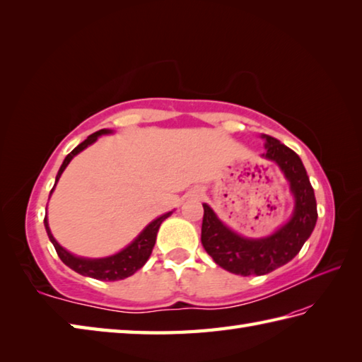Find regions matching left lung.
I'll list each match as a JSON object with an SVG mask.
<instances>
[{"mask_svg": "<svg viewBox=\"0 0 362 362\" xmlns=\"http://www.w3.org/2000/svg\"><path fill=\"white\" fill-rule=\"evenodd\" d=\"M266 152L261 157L274 161L289 183L294 197L291 218L274 233L245 238L227 227L210 205H204L202 245L214 263L236 275H266L289 263L311 236L317 221L314 189L302 160L276 138L261 134Z\"/></svg>", "mask_w": 362, "mask_h": 362, "instance_id": "8db88e82", "label": "left lung"}]
</instances>
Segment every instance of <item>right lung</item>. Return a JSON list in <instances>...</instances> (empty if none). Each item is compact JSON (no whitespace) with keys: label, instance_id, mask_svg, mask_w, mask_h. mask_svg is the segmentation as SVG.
Returning a JSON list of instances; mask_svg holds the SVG:
<instances>
[{"label":"right lung","instance_id":"add662e5","mask_svg":"<svg viewBox=\"0 0 362 362\" xmlns=\"http://www.w3.org/2000/svg\"><path fill=\"white\" fill-rule=\"evenodd\" d=\"M109 134H113V130H110V129L98 130V132L87 136V140H83L81 144L76 146V148L70 153H68L64 160L62 166H60V169H59L57 175H56V182H54V187L51 189L49 197L52 194L54 188H56V185H57L60 175H62L65 168L68 166V163H70V161L76 156H78L79 152L87 149L90 144H93L99 136L109 135ZM171 214H173V211H168L165 214H161V216H158L157 219H153L141 230V233L138 235L132 243L126 245L124 249L117 252V253H113V255H110V257H104V258H83V257L73 255L71 252H68L65 247H62V245L56 241V238L52 236L51 230H49V224H48V214L45 216L43 222H45L46 233H48L49 241L52 243L54 249H56L59 258L62 259L68 267L73 269L74 272H78L83 276H90V279L117 281V280H124V279H127V276L134 275L138 269H141L146 264V261L149 259L151 253H152L153 244H156L157 233H158L161 222L171 216Z\"/></svg>","mask_w":362,"mask_h":362}]
</instances>
